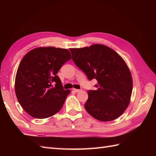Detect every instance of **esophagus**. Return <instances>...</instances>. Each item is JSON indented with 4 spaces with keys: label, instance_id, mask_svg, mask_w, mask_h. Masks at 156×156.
<instances>
[{
    "label": "esophagus",
    "instance_id": "34e87169",
    "mask_svg": "<svg viewBox=\"0 0 156 156\" xmlns=\"http://www.w3.org/2000/svg\"><path fill=\"white\" fill-rule=\"evenodd\" d=\"M73 91H74L75 92H76V93H78V92H81L82 90H81V89H75V88H73Z\"/></svg>",
    "mask_w": 156,
    "mask_h": 156
}]
</instances>
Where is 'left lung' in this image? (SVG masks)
<instances>
[{
	"label": "left lung",
	"instance_id": "obj_1",
	"mask_svg": "<svg viewBox=\"0 0 156 156\" xmlns=\"http://www.w3.org/2000/svg\"><path fill=\"white\" fill-rule=\"evenodd\" d=\"M69 51L75 64L88 80L98 81L96 90H88V98L84 104L87 111L102 122L116 119L128 106L133 88L124 60L114 50L100 44Z\"/></svg>",
	"mask_w": 156,
	"mask_h": 156
}]
</instances>
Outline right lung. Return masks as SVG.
Masks as SVG:
<instances>
[{"label":"right lung","mask_w":156,"mask_h":156,"mask_svg":"<svg viewBox=\"0 0 156 156\" xmlns=\"http://www.w3.org/2000/svg\"><path fill=\"white\" fill-rule=\"evenodd\" d=\"M71 58L68 49L53 47L34 49L23 58L17 71L15 90L28 114L43 119L60 110L70 90L64 89L56 73Z\"/></svg>","instance_id":"1"}]
</instances>
